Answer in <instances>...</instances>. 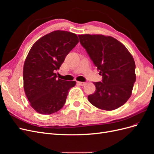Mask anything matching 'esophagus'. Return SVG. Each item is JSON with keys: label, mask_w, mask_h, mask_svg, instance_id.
I'll list each match as a JSON object with an SVG mask.
<instances>
[{"label": "esophagus", "mask_w": 154, "mask_h": 154, "mask_svg": "<svg viewBox=\"0 0 154 154\" xmlns=\"http://www.w3.org/2000/svg\"><path fill=\"white\" fill-rule=\"evenodd\" d=\"M77 83H78V84L79 85H80V86H83V85H85L86 84V83H85V82H78Z\"/></svg>", "instance_id": "esophagus-1"}]
</instances>
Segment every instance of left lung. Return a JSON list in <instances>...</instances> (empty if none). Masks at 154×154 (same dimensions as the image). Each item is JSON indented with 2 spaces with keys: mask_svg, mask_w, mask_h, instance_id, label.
<instances>
[{
  "mask_svg": "<svg viewBox=\"0 0 154 154\" xmlns=\"http://www.w3.org/2000/svg\"><path fill=\"white\" fill-rule=\"evenodd\" d=\"M80 42L94 63L102 82H94L96 91L88 96L90 103L101 110H112L131 96L136 82V64L125 46L110 36L79 35Z\"/></svg>",
  "mask_w": 154,
  "mask_h": 154,
  "instance_id": "obj_1",
  "label": "left lung"
}]
</instances>
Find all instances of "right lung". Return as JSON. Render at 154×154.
Segmentation results:
<instances>
[{"label":"right lung","mask_w":154,"mask_h":154,"mask_svg":"<svg viewBox=\"0 0 154 154\" xmlns=\"http://www.w3.org/2000/svg\"><path fill=\"white\" fill-rule=\"evenodd\" d=\"M78 42L76 34L58 30L44 35L31 48L23 69L24 88L30 105L39 114L60 110L69 90L75 86V81L57 79L54 71Z\"/></svg>","instance_id":"1"}]
</instances>
